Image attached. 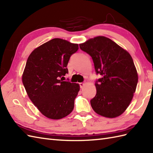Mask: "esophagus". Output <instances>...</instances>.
Instances as JSON below:
<instances>
[{"instance_id":"obj_1","label":"esophagus","mask_w":153,"mask_h":153,"mask_svg":"<svg viewBox=\"0 0 153 153\" xmlns=\"http://www.w3.org/2000/svg\"><path fill=\"white\" fill-rule=\"evenodd\" d=\"M79 84L80 88H82H82H83V86H84V85H85V83H79Z\"/></svg>"}]
</instances>
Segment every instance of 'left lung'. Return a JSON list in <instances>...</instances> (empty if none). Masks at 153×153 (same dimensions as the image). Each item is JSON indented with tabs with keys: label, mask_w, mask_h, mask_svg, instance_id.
I'll list each match as a JSON object with an SVG mask.
<instances>
[{
	"label": "left lung",
	"mask_w": 153,
	"mask_h": 153,
	"mask_svg": "<svg viewBox=\"0 0 153 153\" xmlns=\"http://www.w3.org/2000/svg\"><path fill=\"white\" fill-rule=\"evenodd\" d=\"M91 56L97 74V94L91 100L94 111L106 118H116L130 104L138 82L131 55L109 38L99 36L79 44Z\"/></svg>",
	"instance_id": "1"
}]
</instances>
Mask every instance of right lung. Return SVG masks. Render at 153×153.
Instances as JSON below:
<instances>
[{
  "instance_id": "right-lung-1",
  "label": "right lung",
  "mask_w": 153,
  "mask_h": 153,
  "mask_svg": "<svg viewBox=\"0 0 153 153\" xmlns=\"http://www.w3.org/2000/svg\"><path fill=\"white\" fill-rule=\"evenodd\" d=\"M77 44L55 38L36 48L29 56L22 82L29 98L47 118L58 120L72 112L78 83L64 82L70 56Z\"/></svg>"
}]
</instances>
